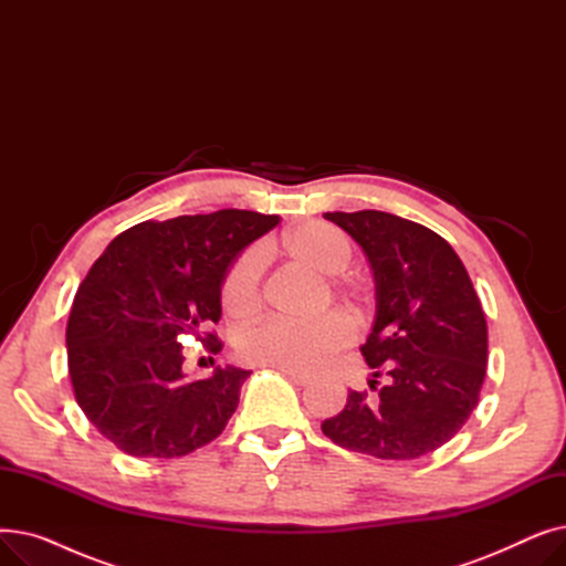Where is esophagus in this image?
<instances>
[{
	"instance_id": "34e87169",
	"label": "esophagus",
	"mask_w": 566,
	"mask_h": 566,
	"mask_svg": "<svg viewBox=\"0 0 566 566\" xmlns=\"http://www.w3.org/2000/svg\"><path fill=\"white\" fill-rule=\"evenodd\" d=\"M291 382H295V385H310L312 382V378L310 376H305V374H301V371H289V369H280Z\"/></svg>"
}]
</instances>
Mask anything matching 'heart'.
I'll list each match as a JSON object with an SVG mask.
<instances>
[{"mask_svg":"<svg viewBox=\"0 0 566 566\" xmlns=\"http://www.w3.org/2000/svg\"><path fill=\"white\" fill-rule=\"evenodd\" d=\"M271 250H284L295 261L323 275H337L350 263V245L346 235L325 222H307L284 233ZM261 250H248L238 256L222 280V307L235 316L248 318L261 305ZM346 301L358 303V291L350 284H335ZM353 339V325L342 314H325L314 321L268 318L238 337V355L250 365L316 374L328 367L335 355Z\"/></svg>","mask_w":566,"mask_h":566,"instance_id":"heart-1","label":"heart"}]
</instances>
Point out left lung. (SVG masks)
I'll return each mask as SVG.
<instances>
[{
    "mask_svg": "<svg viewBox=\"0 0 566 566\" xmlns=\"http://www.w3.org/2000/svg\"><path fill=\"white\" fill-rule=\"evenodd\" d=\"M369 261L376 314L360 346L376 395L348 392L321 429L376 459L424 457L454 438L480 401L489 335L465 265L436 231L382 211L325 213ZM385 373L389 382L376 389Z\"/></svg>",
    "mask_w": 566,
    "mask_h": 566,
    "instance_id": "1",
    "label": "left lung"
}]
</instances>
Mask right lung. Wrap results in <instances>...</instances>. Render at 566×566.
<instances>
[{
    "instance_id": "1",
    "label": "right lung",
    "mask_w": 566,
    "mask_h": 566,
    "mask_svg": "<svg viewBox=\"0 0 566 566\" xmlns=\"http://www.w3.org/2000/svg\"><path fill=\"white\" fill-rule=\"evenodd\" d=\"M277 224L238 208L139 222L86 273L66 325L69 374L86 420L118 450L174 459L224 431L252 371L227 365L192 380L181 339L220 321L231 263Z\"/></svg>"
}]
</instances>
